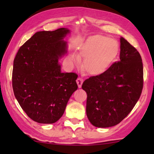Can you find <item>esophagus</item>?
Masks as SVG:
<instances>
[{"instance_id":"obj_1","label":"esophagus","mask_w":154,"mask_h":154,"mask_svg":"<svg viewBox=\"0 0 154 154\" xmlns=\"http://www.w3.org/2000/svg\"><path fill=\"white\" fill-rule=\"evenodd\" d=\"M76 82H77V83L78 85V87H79V88H80L81 87H82V85L83 83V79L81 77H78Z\"/></svg>"}]
</instances>
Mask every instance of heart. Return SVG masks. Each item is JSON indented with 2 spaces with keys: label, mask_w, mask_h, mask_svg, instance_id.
I'll return each mask as SVG.
<instances>
[{
  "label": "heart",
  "mask_w": 154,
  "mask_h": 154,
  "mask_svg": "<svg viewBox=\"0 0 154 154\" xmlns=\"http://www.w3.org/2000/svg\"><path fill=\"white\" fill-rule=\"evenodd\" d=\"M119 46L118 41L107 36L95 35L88 37L80 46L79 56L72 54L70 61L79 64L84 60L83 69L90 75H98L106 71L118 56Z\"/></svg>",
  "instance_id": "b5f03b06"
}]
</instances>
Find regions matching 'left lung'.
Returning <instances> with one entry per match:
<instances>
[{
  "label": "left lung",
  "instance_id": "1",
  "mask_svg": "<svg viewBox=\"0 0 154 154\" xmlns=\"http://www.w3.org/2000/svg\"><path fill=\"white\" fill-rule=\"evenodd\" d=\"M143 87L141 56L121 37L119 60L82 84V89L87 93L86 114L90 123L98 128L120 123L136 105Z\"/></svg>",
  "mask_w": 154,
  "mask_h": 154
}]
</instances>
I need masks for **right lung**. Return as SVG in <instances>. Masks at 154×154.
Returning a JSON list of instances; mask_svg holds the SVG:
<instances>
[{
  "label": "right lung",
  "mask_w": 154,
  "mask_h": 154,
  "mask_svg": "<svg viewBox=\"0 0 154 154\" xmlns=\"http://www.w3.org/2000/svg\"><path fill=\"white\" fill-rule=\"evenodd\" d=\"M70 30L40 31L20 47L14 61L12 85L27 116L40 124L55 123L77 90L75 72H62L60 57L66 53L63 41Z\"/></svg>",
  "instance_id": "1"
}]
</instances>
